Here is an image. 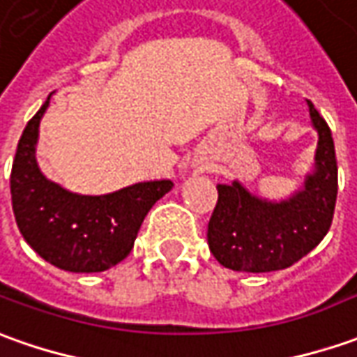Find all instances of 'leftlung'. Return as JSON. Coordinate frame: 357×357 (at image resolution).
Segmentation results:
<instances>
[{"instance_id":"8db88e82","label":"left lung","mask_w":357,"mask_h":357,"mask_svg":"<svg viewBox=\"0 0 357 357\" xmlns=\"http://www.w3.org/2000/svg\"><path fill=\"white\" fill-rule=\"evenodd\" d=\"M311 119L319 130L314 174L305 189L283 203H268L250 195L234 181L217 185L219 199L207 229V242L220 266L234 271L266 273L285 270L319 246L331 230L338 166L331 127L309 101Z\"/></svg>"}]
</instances>
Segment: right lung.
<instances>
[{"label":"right lung","instance_id":"obj_1","mask_svg":"<svg viewBox=\"0 0 357 357\" xmlns=\"http://www.w3.org/2000/svg\"><path fill=\"white\" fill-rule=\"evenodd\" d=\"M48 99L26 123L17 144L11 168L17 227L26 244L60 270L105 271L130 254L146 213L174 183L169 179L146 181L109 195L89 197L48 181L35 160L38 125Z\"/></svg>","mask_w":357,"mask_h":357}]
</instances>
